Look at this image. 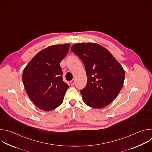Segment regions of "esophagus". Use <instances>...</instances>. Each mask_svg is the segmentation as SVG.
<instances>
[{"instance_id": "1", "label": "esophagus", "mask_w": 152, "mask_h": 152, "mask_svg": "<svg viewBox=\"0 0 152 152\" xmlns=\"http://www.w3.org/2000/svg\"><path fill=\"white\" fill-rule=\"evenodd\" d=\"M70 82V83H71L72 85H74L75 83V79H73V80H72Z\"/></svg>"}]
</instances>
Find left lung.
Instances as JSON below:
<instances>
[{"label": "left lung", "instance_id": "obj_1", "mask_svg": "<svg viewBox=\"0 0 152 152\" xmlns=\"http://www.w3.org/2000/svg\"><path fill=\"white\" fill-rule=\"evenodd\" d=\"M71 50L85 66L87 83L80 90L85 103L98 109L110 104L123 85L124 71L120 64L96 43H77L72 46Z\"/></svg>", "mask_w": 152, "mask_h": 152}]
</instances>
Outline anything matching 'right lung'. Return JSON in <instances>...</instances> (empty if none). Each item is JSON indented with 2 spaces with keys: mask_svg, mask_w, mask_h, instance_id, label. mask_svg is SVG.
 Masks as SVG:
<instances>
[{
  "mask_svg": "<svg viewBox=\"0 0 152 152\" xmlns=\"http://www.w3.org/2000/svg\"><path fill=\"white\" fill-rule=\"evenodd\" d=\"M69 44L50 46L38 52L23 70L26 93L40 110L50 111L63 102L69 85L62 80L59 63L67 55Z\"/></svg>",
  "mask_w": 152,
  "mask_h": 152,
  "instance_id": "add662e5",
  "label": "right lung"
}]
</instances>
